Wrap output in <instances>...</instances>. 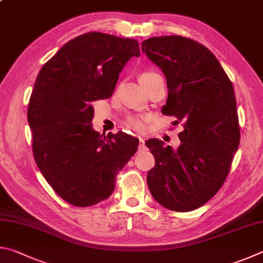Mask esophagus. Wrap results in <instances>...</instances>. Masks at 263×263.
I'll return each mask as SVG.
<instances>
[{
  "mask_svg": "<svg viewBox=\"0 0 263 263\" xmlns=\"http://www.w3.org/2000/svg\"><path fill=\"white\" fill-rule=\"evenodd\" d=\"M139 140H140L139 150H143L144 149V139H143V137H139Z\"/></svg>",
  "mask_w": 263,
  "mask_h": 263,
  "instance_id": "34e87169",
  "label": "esophagus"
}]
</instances>
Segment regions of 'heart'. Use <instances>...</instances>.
<instances>
[{
  "mask_svg": "<svg viewBox=\"0 0 263 263\" xmlns=\"http://www.w3.org/2000/svg\"><path fill=\"white\" fill-rule=\"evenodd\" d=\"M159 75L157 72H154V71H143L140 73V82L141 84H144L150 80H153L155 77H158ZM146 122H148V119L145 117H130L127 119L126 121V126L128 128L133 129V130L135 132H144L146 129Z\"/></svg>",
  "mask_w": 263,
  "mask_h": 263,
  "instance_id": "obj_1",
  "label": "heart"
}]
</instances>
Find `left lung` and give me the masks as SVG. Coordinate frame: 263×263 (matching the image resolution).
<instances>
[{"label":"left lung","instance_id":"obj_1","mask_svg":"<svg viewBox=\"0 0 263 263\" xmlns=\"http://www.w3.org/2000/svg\"><path fill=\"white\" fill-rule=\"evenodd\" d=\"M142 52L166 77L162 113L183 126L177 150L157 139L145 142L155 157L146 182L165 208L195 210L223 186L240 142L233 85L215 55L193 39L154 36L142 43Z\"/></svg>","mask_w":263,"mask_h":263}]
</instances>
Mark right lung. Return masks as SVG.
<instances>
[{
  "label": "right lung",
  "mask_w": 263,
  "mask_h": 263,
  "mask_svg": "<svg viewBox=\"0 0 263 263\" xmlns=\"http://www.w3.org/2000/svg\"><path fill=\"white\" fill-rule=\"evenodd\" d=\"M133 57H140L137 40L89 32L64 44L36 76L27 107L34 160L54 192L75 206L109 197L137 151L139 139L122 132L103 136L91 123L92 103L112 96Z\"/></svg>",
  "instance_id": "add662e5"
}]
</instances>
